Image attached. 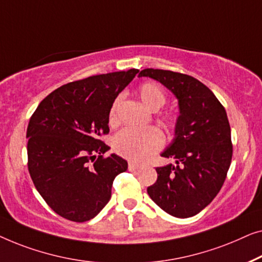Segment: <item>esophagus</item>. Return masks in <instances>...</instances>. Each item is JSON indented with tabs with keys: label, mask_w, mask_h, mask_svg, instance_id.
Returning <instances> with one entry per match:
<instances>
[{
	"label": "esophagus",
	"mask_w": 262,
	"mask_h": 262,
	"mask_svg": "<svg viewBox=\"0 0 262 262\" xmlns=\"http://www.w3.org/2000/svg\"><path fill=\"white\" fill-rule=\"evenodd\" d=\"M140 167V165H138V164H134V163H129L128 164V169H129V171H136V169H139Z\"/></svg>",
	"instance_id": "obj_1"
}]
</instances>
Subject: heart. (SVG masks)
<instances>
[{"label":"heart","instance_id":"heart-1","mask_svg":"<svg viewBox=\"0 0 262 262\" xmlns=\"http://www.w3.org/2000/svg\"><path fill=\"white\" fill-rule=\"evenodd\" d=\"M139 96L147 108L158 110L166 102V94L159 84L154 82L142 83L139 88ZM120 97L114 101L109 112L110 124L116 123V109ZM163 135L154 127L124 128L117 133L113 140L114 150L121 157L135 163H142L158 152L163 146Z\"/></svg>","mask_w":262,"mask_h":262}]
</instances>
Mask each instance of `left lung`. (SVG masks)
Segmentation results:
<instances>
[{
  "label": "left lung",
  "mask_w": 262,
  "mask_h": 262,
  "mask_svg": "<svg viewBox=\"0 0 262 262\" xmlns=\"http://www.w3.org/2000/svg\"><path fill=\"white\" fill-rule=\"evenodd\" d=\"M139 77H149L171 90L180 112L174 139L161 153L174 158L176 165L157 167L158 179L147 192L169 215L179 219L197 215L220 192L231 163L226 109L208 86L189 75L145 69Z\"/></svg>",
  "instance_id": "1"
}]
</instances>
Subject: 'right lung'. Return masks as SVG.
Listing matches in <instances>:
<instances>
[{"mask_svg": "<svg viewBox=\"0 0 262 262\" xmlns=\"http://www.w3.org/2000/svg\"><path fill=\"white\" fill-rule=\"evenodd\" d=\"M139 70L110 72L65 84L43 98L27 128L28 171L54 212L73 222L97 215L112 197L115 177L128 164L99 139L109 112Z\"/></svg>", "mask_w": 262, "mask_h": 262, "instance_id": "1", "label": "right lung"}]
</instances>
